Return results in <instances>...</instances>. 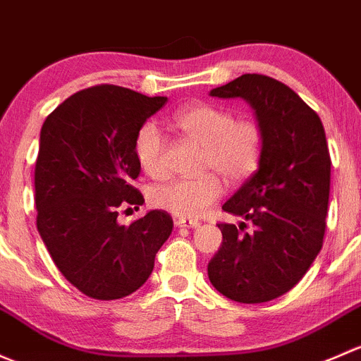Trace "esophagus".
Here are the masks:
<instances>
[{"instance_id":"esophagus-1","label":"esophagus","mask_w":361,"mask_h":361,"mask_svg":"<svg viewBox=\"0 0 361 361\" xmlns=\"http://www.w3.org/2000/svg\"><path fill=\"white\" fill-rule=\"evenodd\" d=\"M176 226L177 228H200V221H196V219H185V217H180L176 221Z\"/></svg>"}]
</instances>
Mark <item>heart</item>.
<instances>
[{
	"label": "heart",
	"mask_w": 361,
	"mask_h": 361,
	"mask_svg": "<svg viewBox=\"0 0 361 361\" xmlns=\"http://www.w3.org/2000/svg\"><path fill=\"white\" fill-rule=\"evenodd\" d=\"M184 137L203 147L202 169L221 173L231 184L252 176L264 154V130L257 120L241 118L215 104L185 106L172 116ZM166 142L153 121L140 125L133 140V154L147 176L159 179L166 173ZM222 195V182L214 173L198 179H173L151 189V202L180 217H200Z\"/></svg>",
	"instance_id": "1"
}]
</instances>
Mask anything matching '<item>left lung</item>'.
<instances>
[{"mask_svg":"<svg viewBox=\"0 0 361 361\" xmlns=\"http://www.w3.org/2000/svg\"><path fill=\"white\" fill-rule=\"evenodd\" d=\"M243 99L264 130L257 172L222 205L248 221L219 224L222 245L208 262L210 283L243 304L273 300L295 287L323 247L330 154L322 120L292 88L264 74H243L210 90Z\"/></svg>","mask_w":361,"mask_h":361,"instance_id":"8db88e82","label":"left lung"}]
</instances>
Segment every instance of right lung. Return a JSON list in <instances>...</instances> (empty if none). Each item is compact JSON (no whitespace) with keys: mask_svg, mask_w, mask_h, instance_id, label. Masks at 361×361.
<instances>
[{"mask_svg":"<svg viewBox=\"0 0 361 361\" xmlns=\"http://www.w3.org/2000/svg\"><path fill=\"white\" fill-rule=\"evenodd\" d=\"M165 102L97 85L66 99L42 126L36 226L59 271L92 299H121L142 287L172 233L165 210L118 224L121 207L144 203L132 185L140 173L133 140Z\"/></svg>","mask_w":361,"mask_h":361,"instance_id":"right-lung-1","label":"right lung"}]
</instances>
